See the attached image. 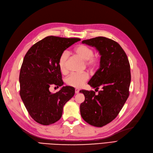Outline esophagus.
Wrapping results in <instances>:
<instances>
[{"instance_id":"34e87169","label":"esophagus","mask_w":153,"mask_h":153,"mask_svg":"<svg viewBox=\"0 0 153 153\" xmlns=\"http://www.w3.org/2000/svg\"><path fill=\"white\" fill-rule=\"evenodd\" d=\"M79 92H80V90H79V89H75V93H76V94H78V93H79Z\"/></svg>"}]
</instances>
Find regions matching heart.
<instances>
[{
    "instance_id": "heart-1",
    "label": "heart",
    "mask_w": 153,
    "mask_h": 153,
    "mask_svg": "<svg viewBox=\"0 0 153 153\" xmlns=\"http://www.w3.org/2000/svg\"><path fill=\"white\" fill-rule=\"evenodd\" d=\"M75 54L82 59L85 61L86 66L91 69H94L98 67L100 59L98 56H94V51L91 47L85 45H80L74 50ZM68 59V53L64 52L59 59V68L60 71L62 73L67 72L66 61ZM89 79V75L87 73H73L68 76L66 79V83L75 88H80L84 85L85 83Z\"/></svg>"
}]
</instances>
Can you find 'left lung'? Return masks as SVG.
<instances>
[{"label":"left lung","mask_w":153,"mask_h":153,"mask_svg":"<svg viewBox=\"0 0 153 153\" xmlns=\"http://www.w3.org/2000/svg\"><path fill=\"white\" fill-rule=\"evenodd\" d=\"M95 47L100 55V68L88 84L95 91L81 90L85 101L81 103V116L85 122L96 127H102L117 116L129 96L131 82L130 65L124 50L116 41L96 37L82 41Z\"/></svg>","instance_id":"1"}]
</instances>
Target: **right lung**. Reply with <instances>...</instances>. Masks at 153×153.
Wrapping results in <instances>:
<instances>
[{
  "instance_id": "right-lung-1",
  "label": "right lung",
  "mask_w": 153,
  "mask_h": 153,
  "mask_svg": "<svg viewBox=\"0 0 153 153\" xmlns=\"http://www.w3.org/2000/svg\"><path fill=\"white\" fill-rule=\"evenodd\" d=\"M78 41L80 39L48 36L32 45L25 55L19 76L20 95L38 123L50 125L59 121L64 105L75 94V88L71 86H63L56 93L50 92L49 88L63 85L59 59Z\"/></svg>"
}]
</instances>
